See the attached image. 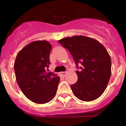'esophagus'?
I'll list each match as a JSON object with an SVG mask.
<instances>
[{
    "mask_svg": "<svg viewBox=\"0 0 126 126\" xmlns=\"http://www.w3.org/2000/svg\"><path fill=\"white\" fill-rule=\"evenodd\" d=\"M67 73V72H61V75L62 76L64 77L65 75H66Z\"/></svg>",
    "mask_w": 126,
    "mask_h": 126,
    "instance_id": "esophagus-1",
    "label": "esophagus"
}]
</instances>
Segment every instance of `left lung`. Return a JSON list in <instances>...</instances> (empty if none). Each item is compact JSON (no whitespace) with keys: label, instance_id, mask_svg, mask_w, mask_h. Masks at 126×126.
Returning <instances> with one entry per match:
<instances>
[{"label":"left lung","instance_id":"left-lung-1","mask_svg":"<svg viewBox=\"0 0 126 126\" xmlns=\"http://www.w3.org/2000/svg\"><path fill=\"white\" fill-rule=\"evenodd\" d=\"M68 50L77 67L78 81L71 86L74 94L84 102L97 99L103 94L111 76V59L98 41L85 36H73L59 40Z\"/></svg>","mask_w":126,"mask_h":126}]
</instances>
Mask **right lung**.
Returning <instances> with one entry per match:
<instances>
[{
    "mask_svg": "<svg viewBox=\"0 0 126 126\" xmlns=\"http://www.w3.org/2000/svg\"><path fill=\"white\" fill-rule=\"evenodd\" d=\"M52 45L48 41H34L17 53L14 69L23 94L34 103L44 104L55 96L60 78L48 69ZM48 70V69H47Z\"/></svg>",
    "mask_w": 126,
    "mask_h": 126,
    "instance_id": "obj_1",
    "label": "right lung"
}]
</instances>
